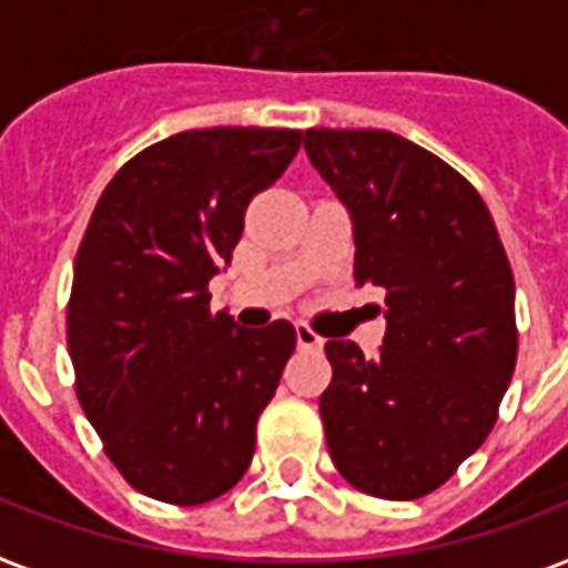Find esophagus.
Returning a JSON list of instances; mask_svg holds the SVG:
<instances>
[{"instance_id":"34e87169","label":"esophagus","mask_w":568,"mask_h":568,"mask_svg":"<svg viewBox=\"0 0 568 568\" xmlns=\"http://www.w3.org/2000/svg\"><path fill=\"white\" fill-rule=\"evenodd\" d=\"M294 332H297V347L300 349H321L324 347V338L317 335L315 329L308 324H297L294 326Z\"/></svg>"}]
</instances>
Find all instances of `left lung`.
<instances>
[{
  "mask_svg": "<svg viewBox=\"0 0 568 568\" xmlns=\"http://www.w3.org/2000/svg\"><path fill=\"white\" fill-rule=\"evenodd\" d=\"M303 145L347 206L353 274L385 292L388 321L376 358L326 341L332 464L367 496L419 499L484 444L514 376L508 253L473 183L399 133L308 128Z\"/></svg>",
  "mask_w": 568,
  "mask_h": 568,
  "instance_id": "obj_1",
  "label": "left lung"
}]
</instances>
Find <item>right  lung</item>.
<instances>
[{
  "instance_id": "obj_1",
  "label": "right lung",
  "mask_w": 568,
  "mask_h": 568,
  "mask_svg": "<svg viewBox=\"0 0 568 568\" xmlns=\"http://www.w3.org/2000/svg\"><path fill=\"white\" fill-rule=\"evenodd\" d=\"M300 140L285 128L174 133L128 160L92 210L67 308L75 390L108 458L151 499L204 505L251 467L297 332L212 315L206 285Z\"/></svg>"
}]
</instances>
